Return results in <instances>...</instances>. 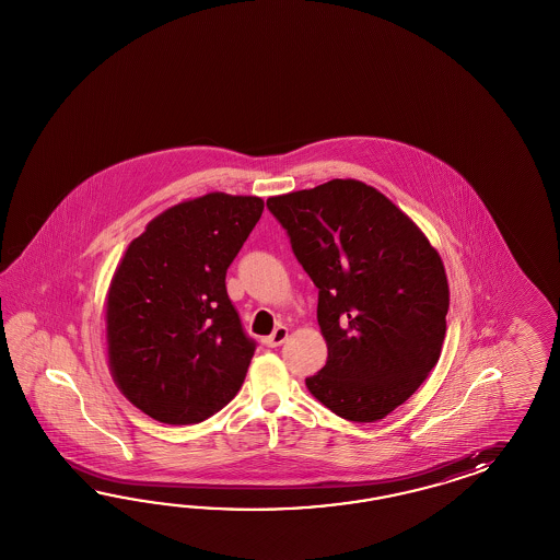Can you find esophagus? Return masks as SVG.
<instances>
[{
    "instance_id": "esophagus-1",
    "label": "esophagus",
    "mask_w": 560,
    "mask_h": 560,
    "mask_svg": "<svg viewBox=\"0 0 560 560\" xmlns=\"http://www.w3.org/2000/svg\"><path fill=\"white\" fill-rule=\"evenodd\" d=\"M288 326H277L269 337H265V345L275 349V347H281V345L288 340Z\"/></svg>"
}]
</instances>
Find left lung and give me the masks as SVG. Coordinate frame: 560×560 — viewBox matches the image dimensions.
<instances>
[{
	"label": "left lung",
	"mask_w": 560,
	"mask_h": 560,
	"mask_svg": "<svg viewBox=\"0 0 560 560\" xmlns=\"http://www.w3.org/2000/svg\"><path fill=\"white\" fill-rule=\"evenodd\" d=\"M267 207L318 288L328 359L307 390L347 421L384 419L440 359L450 307L441 256L390 199L351 178Z\"/></svg>",
	"instance_id": "left-lung-1"
}]
</instances>
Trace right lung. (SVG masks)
I'll list each match as a JSON object with an SVG mask.
<instances>
[{"label":"right lung","mask_w":560,"mask_h":560,"mask_svg":"<svg viewBox=\"0 0 560 560\" xmlns=\"http://www.w3.org/2000/svg\"><path fill=\"white\" fill-rule=\"evenodd\" d=\"M265 203L209 192L153 218L122 256L106 298L110 373L155 421L201 423L225 407L256 342L228 298L225 272Z\"/></svg>","instance_id":"obj_1"}]
</instances>
